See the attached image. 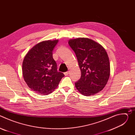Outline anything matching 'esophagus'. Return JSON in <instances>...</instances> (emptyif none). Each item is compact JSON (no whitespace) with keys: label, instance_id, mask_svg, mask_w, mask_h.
Masks as SVG:
<instances>
[{"label":"esophagus","instance_id":"obj_1","mask_svg":"<svg viewBox=\"0 0 135 135\" xmlns=\"http://www.w3.org/2000/svg\"><path fill=\"white\" fill-rule=\"evenodd\" d=\"M68 74H69V71H66V72L64 73V74H65V75H66V76L68 75Z\"/></svg>","mask_w":135,"mask_h":135}]
</instances>
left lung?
Returning <instances> with one entry per match:
<instances>
[{"label": "left lung", "instance_id": "8db88e82", "mask_svg": "<svg viewBox=\"0 0 135 135\" xmlns=\"http://www.w3.org/2000/svg\"><path fill=\"white\" fill-rule=\"evenodd\" d=\"M68 44L75 53L81 71L80 79L75 83L77 90L85 96L101 91L110 75V64L105 49L87 38L70 40Z\"/></svg>", "mask_w": 135, "mask_h": 135}]
</instances>
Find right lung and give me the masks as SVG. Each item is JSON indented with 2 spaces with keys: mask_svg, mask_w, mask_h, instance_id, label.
Returning a JSON list of instances; mask_svg holds the SVG:
<instances>
[{
  "mask_svg": "<svg viewBox=\"0 0 135 135\" xmlns=\"http://www.w3.org/2000/svg\"><path fill=\"white\" fill-rule=\"evenodd\" d=\"M58 40L45 41L37 44L26 55L22 63L25 81L33 91L40 94L53 92L65 76L57 71L52 51Z\"/></svg>",
  "mask_w": 135,
  "mask_h": 135,
  "instance_id": "obj_1",
  "label": "right lung"
}]
</instances>
